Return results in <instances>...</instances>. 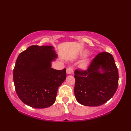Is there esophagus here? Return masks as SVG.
I'll list each match as a JSON object with an SVG mask.
<instances>
[{
	"mask_svg": "<svg viewBox=\"0 0 131 131\" xmlns=\"http://www.w3.org/2000/svg\"><path fill=\"white\" fill-rule=\"evenodd\" d=\"M66 73H67L68 74H74L73 69L71 67L68 68L67 69H66Z\"/></svg>",
	"mask_w": 131,
	"mask_h": 131,
	"instance_id": "obj_1",
	"label": "esophagus"
}]
</instances>
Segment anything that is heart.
Instances as JSON below:
<instances>
[{"label":"heart","instance_id":"obj_1","mask_svg":"<svg viewBox=\"0 0 131 131\" xmlns=\"http://www.w3.org/2000/svg\"><path fill=\"white\" fill-rule=\"evenodd\" d=\"M89 53V51H87V50H84L80 54V57H84L86 56H87V54ZM88 64V62L87 61H85L82 63V68H85L87 67Z\"/></svg>","mask_w":131,"mask_h":131}]
</instances>
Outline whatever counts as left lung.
Wrapping results in <instances>:
<instances>
[{
  "instance_id": "obj_1",
  "label": "left lung",
  "mask_w": 131,
  "mask_h": 131,
  "mask_svg": "<svg viewBox=\"0 0 131 131\" xmlns=\"http://www.w3.org/2000/svg\"><path fill=\"white\" fill-rule=\"evenodd\" d=\"M74 74L75 96L83 105L98 106L104 104L114 96L118 88V70L112 54L108 52L100 53L87 70L77 69Z\"/></svg>"
}]
</instances>
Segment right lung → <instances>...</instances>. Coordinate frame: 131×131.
<instances>
[{
  "instance_id": "add662e5",
  "label": "right lung",
  "mask_w": 131,
  "mask_h": 131,
  "mask_svg": "<svg viewBox=\"0 0 131 131\" xmlns=\"http://www.w3.org/2000/svg\"><path fill=\"white\" fill-rule=\"evenodd\" d=\"M57 57L54 47L31 46L22 52L13 69L17 94L26 105L36 108L51 106L56 101L58 87L66 79V69L51 68Z\"/></svg>"
}]
</instances>
